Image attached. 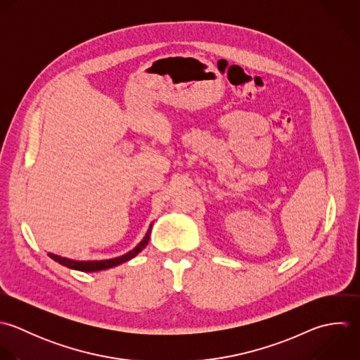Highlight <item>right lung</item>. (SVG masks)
<instances>
[{
    "mask_svg": "<svg viewBox=\"0 0 360 360\" xmlns=\"http://www.w3.org/2000/svg\"><path fill=\"white\" fill-rule=\"evenodd\" d=\"M151 227L153 224L150 226L146 237L140 241V244L131 250L130 252L122 255V257H117V258H113V259H105V261H72V259H67V258H63V257H58V255H54V254H49V257L51 259H54L56 262L61 264L63 266H67L70 269H75V271H81V272H96V271H103V269H109L112 266H116V265H120L131 258H134L143 248H146L148 240H150V233H151Z\"/></svg>",
    "mask_w": 360,
    "mask_h": 360,
    "instance_id": "add662e5",
    "label": "right lung"
}]
</instances>
